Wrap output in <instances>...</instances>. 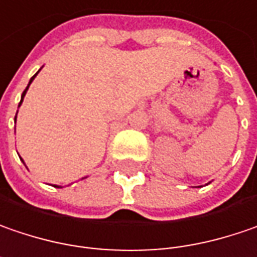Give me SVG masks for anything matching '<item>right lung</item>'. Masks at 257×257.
Here are the masks:
<instances>
[{
	"mask_svg": "<svg viewBox=\"0 0 257 257\" xmlns=\"http://www.w3.org/2000/svg\"><path fill=\"white\" fill-rule=\"evenodd\" d=\"M39 71H40V69H39ZM39 71H38V72H36V74H35V75H33V77H32V78H30V81H29V84H27V87H26V90H24L23 94H22V100H20V104L23 103L24 96H26V93H27V90H29V87H30V84H32V81L35 80V77H36V75H38V74H39ZM20 104H19V107H20ZM16 117H17V116H16ZM55 188H61V186H58V185H55Z\"/></svg>",
	"mask_w": 257,
	"mask_h": 257,
	"instance_id": "add662e5",
	"label": "right lung"
}]
</instances>
